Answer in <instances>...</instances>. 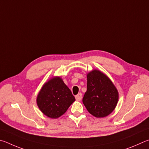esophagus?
<instances>
[{
	"instance_id": "1",
	"label": "esophagus",
	"mask_w": 149,
	"mask_h": 149,
	"mask_svg": "<svg viewBox=\"0 0 149 149\" xmlns=\"http://www.w3.org/2000/svg\"><path fill=\"white\" fill-rule=\"evenodd\" d=\"M75 98H76V100L77 101H80V100H82V94L81 93H79V94L75 96Z\"/></svg>"
}]
</instances>
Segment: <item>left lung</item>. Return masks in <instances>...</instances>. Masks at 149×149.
I'll return each instance as SVG.
<instances>
[{"instance_id":"8db88e82","label":"left lung","mask_w":149,"mask_h":149,"mask_svg":"<svg viewBox=\"0 0 149 149\" xmlns=\"http://www.w3.org/2000/svg\"><path fill=\"white\" fill-rule=\"evenodd\" d=\"M118 92L111 80L98 69L87 74V91L82 102L89 113L96 118L109 115L116 108Z\"/></svg>"}]
</instances>
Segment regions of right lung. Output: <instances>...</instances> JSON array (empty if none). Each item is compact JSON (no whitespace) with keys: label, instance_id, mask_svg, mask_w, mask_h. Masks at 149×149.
I'll use <instances>...</instances> for the list:
<instances>
[{"label":"right lung","instance_id":"obj_1","mask_svg":"<svg viewBox=\"0 0 149 149\" xmlns=\"http://www.w3.org/2000/svg\"><path fill=\"white\" fill-rule=\"evenodd\" d=\"M75 101L71 91L60 77L55 76L46 82L36 97L40 111L49 118L56 119L65 113Z\"/></svg>","mask_w":149,"mask_h":149}]
</instances>
